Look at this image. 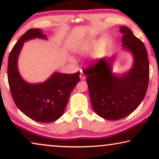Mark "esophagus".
<instances>
[{
    "label": "esophagus",
    "instance_id": "esophagus-1",
    "mask_svg": "<svg viewBox=\"0 0 159 159\" xmlns=\"http://www.w3.org/2000/svg\"><path fill=\"white\" fill-rule=\"evenodd\" d=\"M80 77L81 80H84L86 78V76L84 75V73L82 71V70H80Z\"/></svg>",
    "mask_w": 159,
    "mask_h": 159
}]
</instances>
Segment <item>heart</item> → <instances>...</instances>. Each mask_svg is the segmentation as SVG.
Returning <instances> with one entry per match:
<instances>
[{"label": "heart", "instance_id": "b5f03b06", "mask_svg": "<svg viewBox=\"0 0 159 159\" xmlns=\"http://www.w3.org/2000/svg\"><path fill=\"white\" fill-rule=\"evenodd\" d=\"M89 51V47H82L80 49V52L81 53H87Z\"/></svg>", "mask_w": 159, "mask_h": 159}]
</instances>
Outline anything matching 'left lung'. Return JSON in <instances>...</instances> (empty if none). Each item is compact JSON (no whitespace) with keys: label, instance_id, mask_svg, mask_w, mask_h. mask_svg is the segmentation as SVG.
<instances>
[{"label":"left lung","instance_id":"1","mask_svg":"<svg viewBox=\"0 0 159 159\" xmlns=\"http://www.w3.org/2000/svg\"><path fill=\"white\" fill-rule=\"evenodd\" d=\"M123 48L133 56V66L128 72L112 73L114 56L103 58L84 70L95 112L108 120H118L134 111L146 94L149 82V62L144 44L131 30L121 27Z\"/></svg>","mask_w":159,"mask_h":159}]
</instances>
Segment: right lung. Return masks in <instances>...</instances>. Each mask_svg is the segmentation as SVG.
I'll return each mask as SVG.
<instances>
[{
    "mask_svg": "<svg viewBox=\"0 0 159 159\" xmlns=\"http://www.w3.org/2000/svg\"><path fill=\"white\" fill-rule=\"evenodd\" d=\"M34 38L47 39L40 29L27 30L17 41L8 56V81L12 98L23 114L39 122L59 119L68 103L69 95L80 81V71L67 75L54 73L39 84H30L19 75L17 61L24 43Z\"/></svg>",
    "mask_w": 159,
    "mask_h": 159,
    "instance_id": "obj_1",
    "label": "right lung"
}]
</instances>
